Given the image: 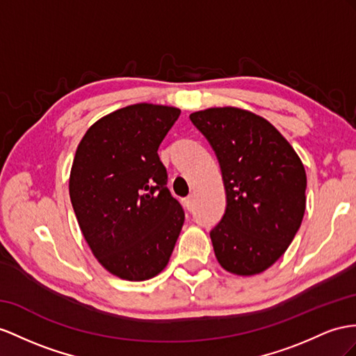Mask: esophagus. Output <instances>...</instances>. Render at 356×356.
Returning a JSON list of instances; mask_svg holds the SVG:
<instances>
[{
    "label": "esophagus",
    "instance_id": "1",
    "mask_svg": "<svg viewBox=\"0 0 356 356\" xmlns=\"http://www.w3.org/2000/svg\"><path fill=\"white\" fill-rule=\"evenodd\" d=\"M185 207L188 209V211H193L194 209V197L189 195L185 198Z\"/></svg>",
    "mask_w": 356,
    "mask_h": 356
}]
</instances>
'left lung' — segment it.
I'll use <instances>...</instances> for the list:
<instances>
[{
    "label": "left lung",
    "instance_id": "1",
    "mask_svg": "<svg viewBox=\"0 0 356 356\" xmlns=\"http://www.w3.org/2000/svg\"><path fill=\"white\" fill-rule=\"evenodd\" d=\"M220 162L227 206L211 230L220 265L236 275L272 266L298 233L305 212V168L293 147L263 117L209 108L189 115Z\"/></svg>",
    "mask_w": 356,
    "mask_h": 356
}]
</instances>
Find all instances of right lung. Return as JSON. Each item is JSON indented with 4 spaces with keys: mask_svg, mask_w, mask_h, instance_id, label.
I'll return each mask as SVG.
<instances>
[{
    "mask_svg": "<svg viewBox=\"0 0 356 356\" xmlns=\"http://www.w3.org/2000/svg\"><path fill=\"white\" fill-rule=\"evenodd\" d=\"M179 115L172 106L129 105L97 120L76 149L69 193L79 229L100 265L123 280L158 275L184 225L158 154Z\"/></svg>",
    "mask_w": 356,
    "mask_h": 356,
    "instance_id": "obj_1",
    "label": "right lung"
}]
</instances>
